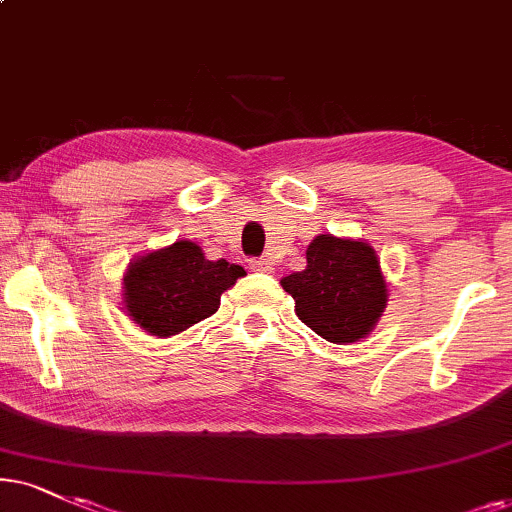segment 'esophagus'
Here are the masks:
<instances>
[{
    "instance_id": "1",
    "label": "esophagus",
    "mask_w": 512,
    "mask_h": 512,
    "mask_svg": "<svg viewBox=\"0 0 512 512\" xmlns=\"http://www.w3.org/2000/svg\"><path fill=\"white\" fill-rule=\"evenodd\" d=\"M250 269L252 271H264V274H271L274 271V262L269 257H260V260H250Z\"/></svg>"
}]
</instances>
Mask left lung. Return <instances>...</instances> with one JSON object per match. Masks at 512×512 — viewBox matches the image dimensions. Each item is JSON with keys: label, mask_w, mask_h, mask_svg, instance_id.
Segmentation results:
<instances>
[{"label": "left lung", "mask_w": 512, "mask_h": 512, "mask_svg": "<svg viewBox=\"0 0 512 512\" xmlns=\"http://www.w3.org/2000/svg\"><path fill=\"white\" fill-rule=\"evenodd\" d=\"M295 312L323 340L345 345L366 338L387 304V283L375 250L364 241L316 236L307 269L281 278Z\"/></svg>", "instance_id": "1"}]
</instances>
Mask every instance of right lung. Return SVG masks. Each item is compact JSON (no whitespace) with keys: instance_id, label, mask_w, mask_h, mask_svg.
<instances>
[{"instance_id":"add662e5","label":"right lung","mask_w":512,"mask_h":512,"mask_svg":"<svg viewBox=\"0 0 512 512\" xmlns=\"http://www.w3.org/2000/svg\"><path fill=\"white\" fill-rule=\"evenodd\" d=\"M245 274L226 260H205L191 241H177L129 262L125 309L134 323L158 338H170L219 309V297Z\"/></svg>"}]
</instances>
